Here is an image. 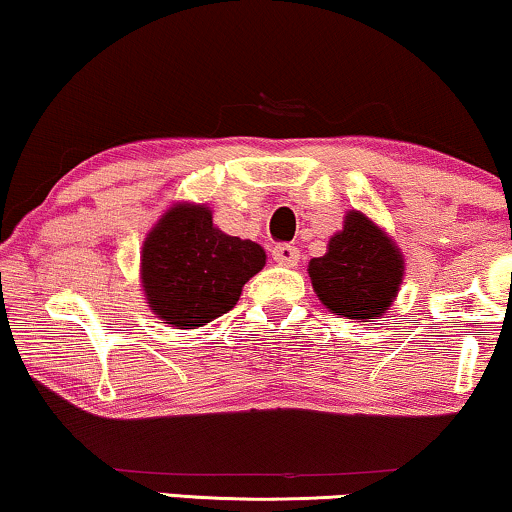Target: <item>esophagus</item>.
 Listing matches in <instances>:
<instances>
[{"label": "esophagus", "mask_w": 512, "mask_h": 512, "mask_svg": "<svg viewBox=\"0 0 512 512\" xmlns=\"http://www.w3.org/2000/svg\"><path fill=\"white\" fill-rule=\"evenodd\" d=\"M273 261L280 263V266L294 268L299 263V249L292 244H275L273 246Z\"/></svg>", "instance_id": "1"}]
</instances>
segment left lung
<instances>
[{
    "mask_svg": "<svg viewBox=\"0 0 512 512\" xmlns=\"http://www.w3.org/2000/svg\"><path fill=\"white\" fill-rule=\"evenodd\" d=\"M308 275L332 313L368 323L380 318L399 292L403 258L372 220L349 211L344 230L327 244V254L308 263Z\"/></svg>",
    "mask_w": 512,
    "mask_h": 512,
    "instance_id": "left-lung-1",
    "label": "left lung"
}]
</instances>
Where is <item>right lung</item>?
<instances>
[{
	"mask_svg": "<svg viewBox=\"0 0 512 512\" xmlns=\"http://www.w3.org/2000/svg\"><path fill=\"white\" fill-rule=\"evenodd\" d=\"M266 266V251L213 227L206 206H173L142 249V287L159 318L194 330L235 308L242 287Z\"/></svg>",
	"mask_w": 512,
	"mask_h": 512,
	"instance_id": "obj_1",
	"label": "right lung"
}]
</instances>
